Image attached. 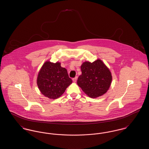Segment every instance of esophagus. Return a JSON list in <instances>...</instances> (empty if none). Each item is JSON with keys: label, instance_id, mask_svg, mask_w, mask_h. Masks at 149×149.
I'll return each instance as SVG.
<instances>
[{"label": "esophagus", "instance_id": "esophagus-1", "mask_svg": "<svg viewBox=\"0 0 149 149\" xmlns=\"http://www.w3.org/2000/svg\"><path fill=\"white\" fill-rule=\"evenodd\" d=\"M77 77H75V78L72 79V81H73V82H74V83H75V82L77 81Z\"/></svg>", "mask_w": 149, "mask_h": 149}]
</instances>
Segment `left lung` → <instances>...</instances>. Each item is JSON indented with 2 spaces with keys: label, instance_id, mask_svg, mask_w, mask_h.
Masks as SVG:
<instances>
[{
  "label": "left lung",
  "instance_id": "obj_1",
  "mask_svg": "<svg viewBox=\"0 0 149 149\" xmlns=\"http://www.w3.org/2000/svg\"><path fill=\"white\" fill-rule=\"evenodd\" d=\"M81 75L79 77L78 85L89 97L95 98L107 92L112 77L109 69L102 60L92 63L85 61L81 66Z\"/></svg>",
  "mask_w": 149,
  "mask_h": 149
}]
</instances>
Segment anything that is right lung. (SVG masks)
I'll return each instance as SVG.
<instances>
[{
  "label": "right lung",
  "instance_id": "obj_1",
  "mask_svg": "<svg viewBox=\"0 0 149 149\" xmlns=\"http://www.w3.org/2000/svg\"><path fill=\"white\" fill-rule=\"evenodd\" d=\"M72 83L67 70L60 63L46 61L38 74L37 84L43 95L50 99H55L65 92Z\"/></svg>",
  "mask_w": 149,
  "mask_h": 149
}]
</instances>
